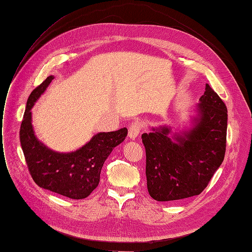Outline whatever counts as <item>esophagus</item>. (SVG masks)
<instances>
[{"label":"esophagus","mask_w":252,"mask_h":252,"mask_svg":"<svg viewBox=\"0 0 252 252\" xmlns=\"http://www.w3.org/2000/svg\"><path fill=\"white\" fill-rule=\"evenodd\" d=\"M140 128L141 126L138 121L132 123V125L128 127V137L134 140V139H136L139 136V134H140Z\"/></svg>","instance_id":"1"}]
</instances>
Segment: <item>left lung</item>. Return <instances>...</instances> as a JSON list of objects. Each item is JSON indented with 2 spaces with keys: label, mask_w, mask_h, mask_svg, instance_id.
Wrapping results in <instances>:
<instances>
[{
  "label": "left lung",
  "mask_w": 252,
  "mask_h": 252,
  "mask_svg": "<svg viewBox=\"0 0 252 252\" xmlns=\"http://www.w3.org/2000/svg\"><path fill=\"white\" fill-rule=\"evenodd\" d=\"M191 126L152 127L142 134L146 153L147 190L158 201L199 195L224 160L227 109L209 84L194 107Z\"/></svg>",
  "instance_id": "1"
}]
</instances>
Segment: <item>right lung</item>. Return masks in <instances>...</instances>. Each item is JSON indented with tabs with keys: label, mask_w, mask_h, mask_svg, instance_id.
<instances>
[{
	"label": "right lung",
	"mask_w": 252,
	"mask_h": 252,
	"mask_svg": "<svg viewBox=\"0 0 252 252\" xmlns=\"http://www.w3.org/2000/svg\"><path fill=\"white\" fill-rule=\"evenodd\" d=\"M53 79L54 76L46 78L27 100L20 131L21 144L32 179L40 188L71 199H83L98 186L102 165L114 147L125 141L127 128L97 133L74 152L51 150L35 135L31 109Z\"/></svg>",
	"instance_id": "right-lung-1"
}]
</instances>
